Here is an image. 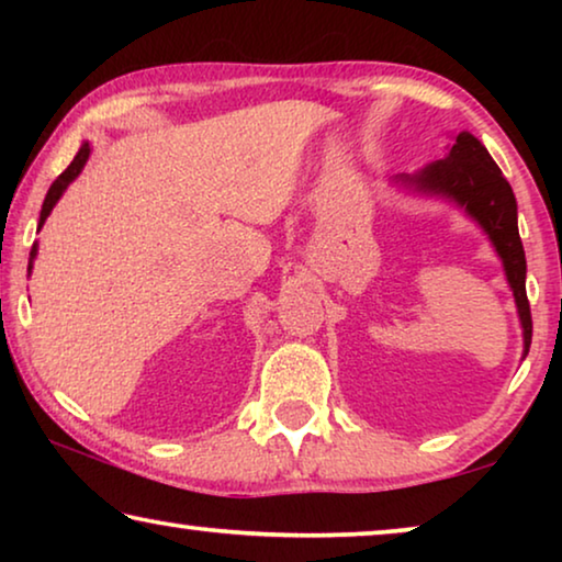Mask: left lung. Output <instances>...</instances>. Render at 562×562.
Returning a JSON list of instances; mask_svg holds the SVG:
<instances>
[{
	"label": "left lung",
	"instance_id": "1",
	"mask_svg": "<svg viewBox=\"0 0 562 562\" xmlns=\"http://www.w3.org/2000/svg\"><path fill=\"white\" fill-rule=\"evenodd\" d=\"M406 187H414L425 194H440L458 202L494 243V248L504 260L506 281L517 299V310L525 329V352L532 345V312L527 302V260L517 227V199L509 181L504 179L502 168L494 164L488 150L479 137L460 133L456 137L448 158L427 166L417 176H402Z\"/></svg>",
	"mask_w": 562,
	"mask_h": 562
}]
</instances>
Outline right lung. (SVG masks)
<instances>
[{
	"mask_svg": "<svg viewBox=\"0 0 562 562\" xmlns=\"http://www.w3.org/2000/svg\"><path fill=\"white\" fill-rule=\"evenodd\" d=\"M87 158H89V143H83L81 148H79V153H76V158L71 160V166H68L66 171L60 173L56 181L50 183L48 194H45V202H43V210H41V222H37V229H41L43 222L48 220L50 210H53V206H56V202L60 199V194H64V191H66L68 183H71V181L76 179V176L81 173V168H83V164H87ZM30 256H35V248H33V252H30Z\"/></svg>",
	"mask_w": 562,
	"mask_h": 562,
	"instance_id": "add662e5",
	"label": "right lung"
}]
</instances>
